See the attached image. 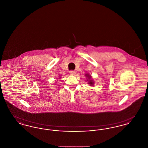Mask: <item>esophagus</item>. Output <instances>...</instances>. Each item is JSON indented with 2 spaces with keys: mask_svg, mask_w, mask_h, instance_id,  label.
<instances>
[{
  "mask_svg": "<svg viewBox=\"0 0 148 148\" xmlns=\"http://www.w3.org/2000/svg\"><path fill=\"white\" fill-rule=\"evenodd\" d=\"M69 73L71 74V75H74L75 73V71H69Z\"/></svg>",
  "mask_w": 148,
  "mask_h": 148,
  "instance_id": "1",
  "label": "esophagus"
}]
</instances>
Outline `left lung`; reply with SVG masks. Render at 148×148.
I'll use <instances>...</instances> for the list:
<instances>
[{"label":"left lung","instance_id":"obj_1","mask_svg":"<svg viewBox=\"0 0 148 148\" xmlns=\"http://www.w3.org/2000/svg\"><path fill=\"white\" fill-rule=\"evenodd\" d=\"M86 76H87V77H89V78H88V79H90V77H88V75H87V74H86ZM89 84H90V85H93V84H94V83H93V82H92V80H90V82H89Z\"/></svg>","mask_w":148,"mask_h":148}]
</instances>
